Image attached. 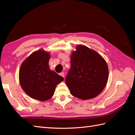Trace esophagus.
<instances>
[{
	"label": "esophagus",
	"instance_id": "34e87169",
	"mask_svg": "<svg viewBox=\"0 0 135 135\" xmlns=\"http://www.w3.org/2000/svg\"><path fill=\"white\" fill-rule=\"evenodd\" d=\"M60 75H61V76H62V77H64V76H65V74H64V73H63V72H62V73H60Z\"/></svg>",
	"mask_w": 135,
	"mask_h": 135
}]
</instances>
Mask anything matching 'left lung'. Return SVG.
<instances>
[{
    "instance_id": "obj_1",
    "label": "left lung",
    "mask_w": 135,
    "mask_h": 135,
    "mask_svg": "<svg viewBox=\"0 0 135 135\" xmlns=\"http://www.w3.org/2000/svg\"><path fill=\"white\" fill-rule=\"evenodd\" d=\"M71 56V68L65 81L72 95L88 100L99 95L107 83L109 71L105 60L83 45Z\"/></svg>"
}]
</instances>
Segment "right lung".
<instances>
[{"instance_id":"right-lung-1","label":"right lung","mask_w":135,"mask_h":135,"mask_svg":"<svg viewBox=\"0 0 135 135\" xmlns=\"http://www.w3.org/2000/svg\"><path fill=\"white\" fill-rule=\"evenodd\" d=\"M50 54L39 50L23 61L19 72L20 82L25 93L42 101L51 99L62 76L51 71L48 65Z\"/></svg>"}]
</instances>
